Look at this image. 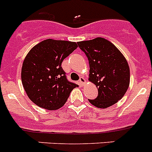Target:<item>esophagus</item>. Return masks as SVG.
Wrapping results in <instances>:
<instances>
[{"label": "esophagus", "mask_w": 152, "mask_h": 152, "mask_svg": "<svg viewBox=\"0 0 152 152\" xmlns=\"http://www.w3.org/2000/svg\"><path fill=\"white\" fill-rule=\"evenodd\" d=\"M79 83H80V84L81 86H83L84 84L86 83V80L85 78L83 77V76H81V77L80 78V80H79Z\"/></svg>", "instance_id": "obj_1"}]
</instances>
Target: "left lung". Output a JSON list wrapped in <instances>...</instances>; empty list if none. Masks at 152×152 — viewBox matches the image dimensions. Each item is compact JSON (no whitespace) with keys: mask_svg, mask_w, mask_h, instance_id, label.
Masks as SVG:
<instances>
[{"mask_svg":"<svg viewBox=\"0 0 152 152\" xmlns=\"http://www.w3.org/2000/svg\"><path fill=\"white\" fill-rule=\"evenodd\" d=\"M77 43L89 60V80L98 88V96L89 99V102L100 109L115 104L125 94L130 83V69L125 56L104 38Z\"/></svg>","mask_w":152,"mask_h":152,"instance_id":"left-lung-1","label":"left lung"}]
</instances>
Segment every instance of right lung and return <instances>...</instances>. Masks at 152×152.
Masks as SVG:
<instances>
[{
	"label": "right lung",
	"mask_w": 152,
	"mask_h": 152,
	"mask_svg": "<svg viewBox=\"0 0 152 152\" xmlns=\"http://www.w3.org/2000/svg\"><path fill=\"white\" fill-rule=\"evenodd\" d=\"M77 47L75 42L48 39L29 51L22 66L21 80L29 99L39 107L60 109L78 86L68 81L61 66Z\"/></svg>",
	"instance_id": "1"
}]
</instances>
